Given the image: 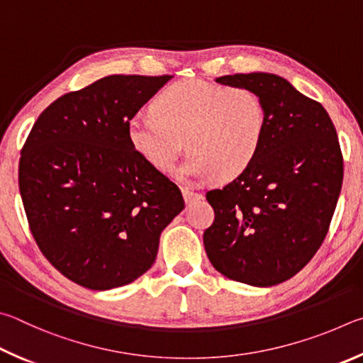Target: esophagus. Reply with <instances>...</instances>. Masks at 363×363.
I'll return each mask as SVG.
<instances>
[{"label": "esophagus", "instance_id": "esophagus-1", "mask_svg": "<svg viewBox=\"0 0 363 363\" xmlns=\"http://www.w3.org/2000/svg\"><path fill=\"white\" fill-rule=\"evenodd\" d=\"M182 193H183V199H185L186 204H191V202L199 201V199L204 198V196H202V193L193 191V189H189V188H182Z\"/></svg>", "mask_w": 363, "mask_h": 363}]
</instances>
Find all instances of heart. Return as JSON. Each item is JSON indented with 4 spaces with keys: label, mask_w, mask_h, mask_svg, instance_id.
Wrapping results in <instances>:
<instances>
[{
    "label": "heart",
    "mask_w": 363,
    "mask_h": 363,
    "mask_svg": "<svg viewBox=\"0 0 363 363\" xmlns=\"http://www.w3.org/2000/svg\"><path fill=\"white\" fill-rule=\"evenodd\" d=\"M151 110L127 123L132 150L151 167L169 172L186 145L189 156L177 172L185 182L242 175L262 150L268 125L264 104L250 89L198 79L164 87Z\"/></svg>",
    "instance_id": "1"
}]
</instances>
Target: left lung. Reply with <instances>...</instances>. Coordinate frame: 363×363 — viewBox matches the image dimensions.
Segmentation results:
<instances>
[{
  "instance_id": "obj_1",
  "label": "left lung",
  "mask_w": 363,
  "mask_h": 363,
  "mask_svg": "<svg viewBox=\"0 0 363 363\" xmlns=\"http://www.w3.org/2000/svg\"><path fill=\"white\" fill-rule=\"evenodd\" d=\"M215 81L255 92L268 125L250 167L206 194L215 220L204 247L228 279L271 287L301 271L327 236L342 185L338 135L325 108L282 76L255 72Z\"/></svg>"
}]
</instances>
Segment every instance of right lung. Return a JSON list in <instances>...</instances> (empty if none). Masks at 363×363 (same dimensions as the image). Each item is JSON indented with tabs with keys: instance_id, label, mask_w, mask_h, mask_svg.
I'll use <instances>...</instances> for the list:
<instances>
[{
	"instance_id": "add662e5",
	"label": "right lung",
	"mask_w": 363,
	"mask_h": 363,
	"mask_svg": "<svg viewBox=\"0 0 363 363\" xmlns=\"http://www.w3.org/2000/svg\"><path fill=\"white\" fill-rule=\"evenodd\" d=\"M172 76L111 74L62 95L25 142L18 188L30 231L69 281L110 290L155 263L183 208L174 182L132 150L127 123Z\"/></svg>"
}]
</instances>
